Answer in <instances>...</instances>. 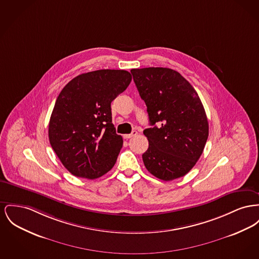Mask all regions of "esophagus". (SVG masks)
<instances>
[{"instance_id":"1","label":"esophagus","mask_w":259,"mask_h":259,"mask_svg":"<svg viewBox=\"0 0 259 259\" xmlns=\"http://www.w3.org/2000/svg\"><path fill=\"white\" fill-rule=\"evenodd\" d=\"M137 134V131H136V130H133V131H132V133H130V134H125L123 137H124V139H130V138L136 136Z\"/></svg>"}]
</instances>
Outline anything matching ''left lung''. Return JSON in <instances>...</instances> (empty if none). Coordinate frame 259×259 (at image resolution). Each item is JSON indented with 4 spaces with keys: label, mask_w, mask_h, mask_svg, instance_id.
Masks as SVG:
<instances>
[{
    "label": "left lung",
    "mask_w": 259,
    "mask_h": 259,
    "mask_svg": "<svg viewBox=\"0 0 259 259\" xmlns=\"http://www.w3.org/2000/svg\"><path fill=\"white\" fill-rule=\"evenodd\" d=\"M131 73L152 126L144 130L149 141L142 155L144 164L163 181L183 177L197 163L208 137V121L198 93L170 68H135Z\"/></svg>",
    "instance_id": "left-lung-1"
}]
</instances>
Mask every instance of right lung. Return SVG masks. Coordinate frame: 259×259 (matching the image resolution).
Here are the masks:
<instances>
[{
  "instance_id": "1",
  "label": "right lung",
  "mask_w": 259,
  "mask_h": 259,
  "mask_svg": "<svg viewBox=\"0 0 259 259\" xmlns=\"http://www.w3.org/2000/svg\"><path fill=\"white\" fill-rule=\"evenodd\" d=\"M132 80L126 70L80 74L61 90L49 123V140L72 175L96 179L116 162L123 140L115 132L111 102Z\"/></svg>"
}]
</instances>
